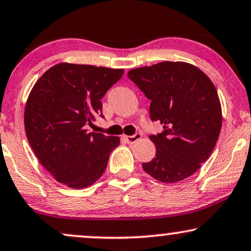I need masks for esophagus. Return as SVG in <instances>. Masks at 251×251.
I'll return each mask as SVG.
<instances>
[{"mask_svg": "<svg viewBox=\"0 0 251 251\" xmlns=\"http://www.w3.org/2000/svg\"><path fill=\"white\" fill-rule=\"evenodd\" d=\"M141 138H143V134L139 133V132H138V133L133 134V135H129V137H127V135H126V137H125L126 141H127V144H129V145H132V144L137 143V141L140 140Z\"/></svg>", "mask_w": 251, "mask_h": 251, "instance_id": "esophagus-1", "label": "esophagus"}]
</instances>
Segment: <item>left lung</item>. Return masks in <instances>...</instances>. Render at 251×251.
Wrapping results in <instances>:
<instances>
[{"instance_id":"left-lung-1","label":"left lung","mask_w":251,"mask_h":251,"mask_svg":"<svg viewBox=\"0 0 251 251\" xmlns=\"http://www.w3.org/2000/svg\"><path fill=\"white\" fill-rule=\"evenodd\" d=\"M127 76L151 100V120L164 126L150 135L156 152L144 171L167 183L191 176L209 158L221 131V104L212 80L183 62L133 69Z\"/></svg>"}]
</instances>
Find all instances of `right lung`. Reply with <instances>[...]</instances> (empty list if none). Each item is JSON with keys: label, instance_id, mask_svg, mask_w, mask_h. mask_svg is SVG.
I'll use <instances>...</instances> for the list:
<instances>
[{"label": "right lung", "instance_id": "add662e5", "mask_svg": "<svg viewBox=\"0 0 251 251\" xmlns=\"http://www.w3.org/2000/svg\"><path fill=\"white\" fill-rule=\"evenodd\" d=\"M123 75V69L59 63L32 87L24 111L26 138L58 182L85 188L104 173L119 138L86 128L104 118L101 98Z\"/></svg>", "mask_w": 251, "mask_h": 251}]
</instances>
